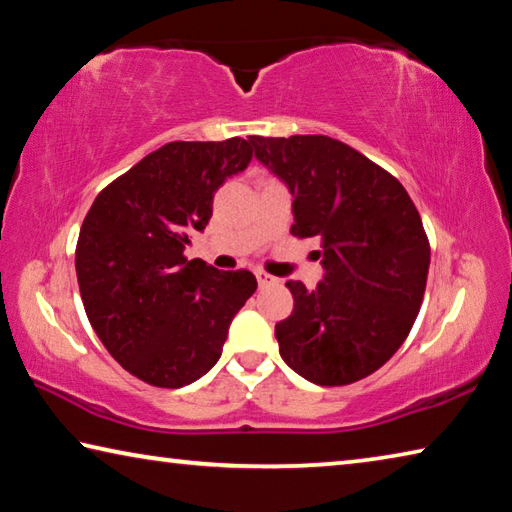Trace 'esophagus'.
<instances>
[{"mask_svg":"<svg viewBox=\"0 0 512 512\" xmlns=\"http://www.w3.org/2000/svg\"><path fill=\"white\" fill-rule=\"evenodd\" d=\"M255 277H257L259 287H271V284H275V282H277V277L268 275L266 271H255Z\"/></svg>","mask_w":512,"mask_h":512,"instance_id":"obj_1","label":"esophagus"}]
</instances>
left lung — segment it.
<instances>
[{
    "instance_id": "8db88e82",
    "label": "left lung",
    "mask_w": 512,
    "mask_h": 512,
    "mask_svg": "<svg viewBox=\"0 0 512 512\" xmlns=\"http://www.w3.org/2000/svg\"><path fill=\"white\" fill-rule=\"evenodd\" d=\"M255 158L293 196L291 235L320 241L323 280L287 282L293 311L275 325L287 366L345 386L393 357L418 316L429 239L411 196L352 146L327 135L250 137Z\"/></svg>"
}]
</instances>
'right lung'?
I'll return each instance as SVG.
<instances>
[{"instance_id":"1","label":"right lung","mask_w":512,"mask_h":512,"mask_svg":"<svg viewBox=\"0 0 512 512\" xmlns=\"http://www.w3.org/2000/svg\"><path fill=\"white\" fill-rule=\"evenodd\" d=\"M253 160L250 140L169 142L101 189L76 244L85 314L121 368L158 388L201 379L257 289L250 271L187 259L214 192Z\"/></svg>"}]
</instances>
